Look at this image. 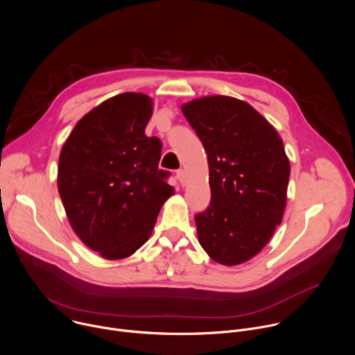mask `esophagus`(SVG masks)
<instances>
[{"instance_id":"1","label":"esophagus","mask_w":355,"mask_h":355,"mask_svg":"<svg viewBox=\"0 0 355 355\" xmlns=\"http://www.w3.org/2000/svg\"><path fill=\"white\" fill-rule=\"evenodd\" d=\"M177 178H178V181H180L181 184H184V182H185V180H187L185 171H184V170H178V171H177Z\"/></svg>"}]
</instances>
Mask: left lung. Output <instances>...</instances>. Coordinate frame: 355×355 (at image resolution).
Listing matches in <instances>:
<instances>
[{
    "label": "left lung",
    "mask_w": 355,
    "mask_h": 355,
    "mask_svg": "<svg viewBox=\"0 0 355 355\" xmlns=\"http://www.w3.org/2000/svg\"><path fill=\"white\" fill-rule=\"evenodd\" d=\"M209 162L211 200L195 216L200 246L238 266L268 243L282 223L291 163L277 130L248 102L211 95L181 107Z\"/></svg>",
    "instance_id": "8db88e82"
}]
</instances>
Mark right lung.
<instances>
[{
	"mask_svg": "<svg viewBox=\"0 0 355 355\" xmlns=\"http://www.w3.org/2000/svg\"><path fill=\"white\" fill-rule=\"evenodd\" d=\"M152 98L124 92L94 107L70 132L58 164V191L69 223L106 260L134 254L174 193L159 168L162 144L146 137Z\"/></svg>",
	"mask_w": 355,
	"mask_h": 355,
	"instance_id": "add662e5",
	"label": "right lung"
}]
</instances>
